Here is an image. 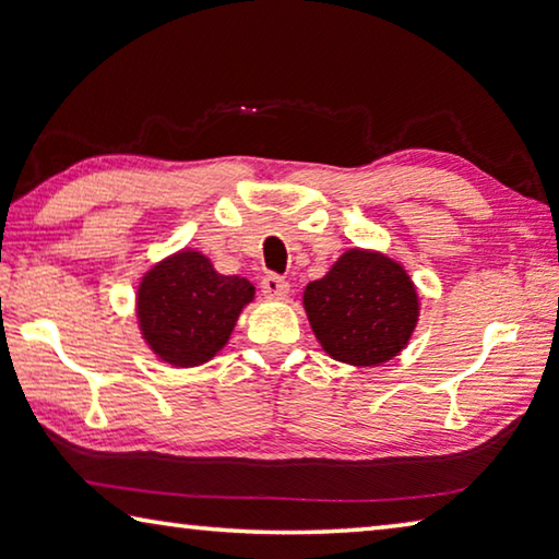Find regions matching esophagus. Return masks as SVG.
I'll return each mask as SVG.
<instances>
[{
    "label": "esophagus",
    "instance_id": "obj_1",
    "mask_svg": "<svg viewBox=\"0 0 559 559\" xmlns=\"http://www.w3.org/2000/svg\"><path fill=\"white\" fill-rule=\"evenodd\" d=\"M261 290H263V296L266 298H276V300H283L288 296V283L283 281L281 276H273V273H269L266 278L261 281Z\"/></svg>",
    "mask_w": 559,
    "mask_h": 559
}]
</instances>
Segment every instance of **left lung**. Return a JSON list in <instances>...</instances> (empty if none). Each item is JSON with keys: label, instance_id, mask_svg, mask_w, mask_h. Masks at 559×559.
<instances>
[{"label": "left lung", "instance_id": "left-lung-1", "mask_svg": "<svg viewBox=\"0 0 559 559\" xmlns=\"http://www.w3.org/2000/svg\"><path fill=\"white\" fill-rule=\"evenodd\" d=\"M302 308L320 347L355 367L390 362L419 323V293L409 273L370 249H347L323 278L310 281Z\"/></svg>", "mask_w": 559, "mask_h": 559}]
</instances>
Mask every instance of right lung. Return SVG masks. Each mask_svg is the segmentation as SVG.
<instances>
[{
	"label": "right lung",
	"mask_w": 559,
	"mask_h": 559,
	"mask_svg": "<svg viewBox=\"0 0 559 559\" xmlns=\"http://www.w3.org/2000/svg\"><path fill=\"white\" fill-rule=\"evenodd\" d=\"M253 296V283L222 276L202 251L182 249L155 263L140 281V335L167 365H204L229 343L236 320Z\"/></svg>",
	"instance_id": "add662e5"
}]
</instances>
